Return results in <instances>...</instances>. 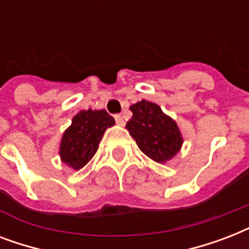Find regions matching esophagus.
Returning a JSON list of instances; mask_svg holds the SVG:
<instances>
[{"mask_svg": "<svg viewBox=\"0 0 249 249\" xmlns=\"http://www.w3.org/2000/svg\"><path fill=\"white\" fill-rule=\"evenodd\" d=\"M115 120H116V124L120 125V126H124L125 125L124 119H123V116H120V115H116V116H115Z\"/></svg>", "mask_w": 249, "mask_h": 249, "instance_id": "1", "label": "esophagus"}]
</instances>
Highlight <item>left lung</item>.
<instances>
[{
	"label": "left lung",
	"mask_w": 249,
	"mask_h": 249,
	"mask_svg": "<svg viewBox=\"0 0 249 249\" xmlns=\"http://www.w3.org/2000/svg\"><path fill=\"white\" fill-rule=\"evenodd\" d=\"M129 108L133 116L125 128L147 158L156 163L165 164L181 151L183 144L181 130L159 105L142 99Z\"/></svg>",
	"instance_id": "left-lung-1"
}]
</instances>
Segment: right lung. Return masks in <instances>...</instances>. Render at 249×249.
Instances as JSON below:
<instances>
[{"instance_id": "1", "label": "right lung", "mask_w": 249, "mask_h": 249, "mask_svg": "<svg viewBox=\"0 0 249 249\" xmlns=\"http://www.w3.org/2000/svg\"><path fill=\"white\" fill-rule=\"evenodd\" d=\"M113 125L115 119L106 109L89 108L76 113L60 140V160L72 169L84 168L95 155L107 128Z\"/></svg>"}]
</instances>
